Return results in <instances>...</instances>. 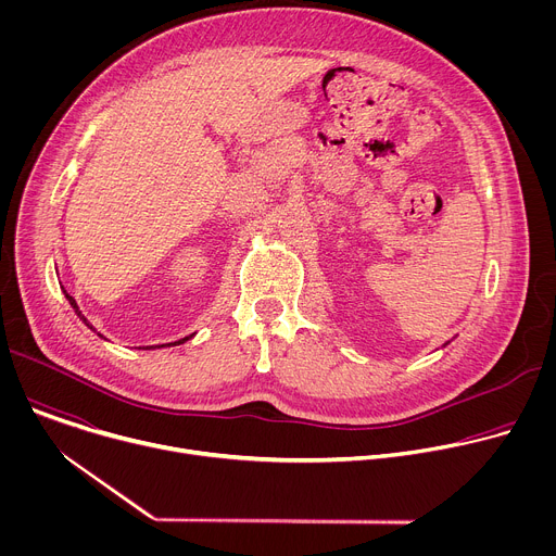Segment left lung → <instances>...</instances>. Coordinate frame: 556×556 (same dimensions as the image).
<instances>
[{
  "mask_svg": "<svg viewBox=\"0 0 556 556\" xmlns=\"http://www.w3.org/2000/svg\"><path fill=\"white\" fill-rule=\"evenodd\" d=\"M444 345H448V343H444Z\"/></svg>",
  "mask_w": 556,
  "mask_h": 556,
  "instance_id": "1",
  "label": "left lung"
}]
</instances>
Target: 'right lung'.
I'll list each match as a JSON object with an SVG mask.
<instances>
[{"label": "right lung", "mask_w": 556, "mask_h": 556, "mask_svg": "<svg viewBox=\"0 0 556 556\" xmlns=\"http://www.w3.org/2000/svg\"><path fill=\"white\" fill-rule=\"evenodd\" d=\"M61 290H63V294H65L67 303L72 305V309L76 312V316H78V319H81V321H84V324H86V326H88V328H90L92 332H97V330H94V328L90 326V321H88V319H86V316H84V312H81V309H78V305H76L74 296H70L65 288H61ZM99 337H101V334H99ZM189 339H193V334H189V337H185V339H180V341H174V343H165V345H149V348H142V350H153V348H174V345H182V343H185V341H189Z\"/></svg>", "instance_id": "add662e5"}]
</instances>
